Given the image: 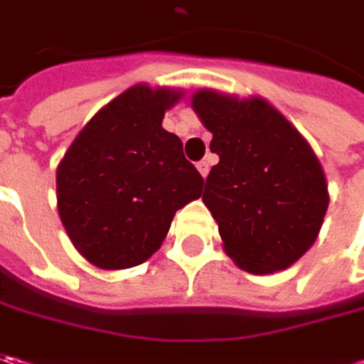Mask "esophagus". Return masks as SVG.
<instances>
[{
    "label": "esophagus",
    "instance_id": "esophagus-1",
    "mask_svg": "<svg viewBox=\"0 0 364 364\" xmlns=\"http://www.w3.org/2000/svg\"><path fill=\"white\" fill-rule=\"evenodd\" d=\"M196 168H198V172H200L204 178H206V176H208V172H210V164H208L206 160L198 161V164H196Z\"/></svg>",
    "mask_w": 364,
    "mask_h": 364
}]
</instances>
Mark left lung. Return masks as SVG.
I'll list each match as a JSON object with an SVG mask.
<instances>
[{
    "mask_svg": "<svg viewBox=\"0 0 364 364\" xmlns=\"http://www.w3.org/2000/svg\"><path fill=\"white\" fill-rule=\"evenodd\" d=\"M192 107L218 154L203 200L225 251L251 273L286 269L314 245L328 186L308 141L263 99L198 91Z\"/></svg>",
    "mask_w": 364,
    "mask_h": 364,
    "instance_id": "8db88e82",
    "label": "left lung"
}]
</instances>
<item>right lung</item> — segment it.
<instances>
[{"mask_svg": "<svg viewBox=\"0 0 364 364\" xmlns=\"http://www.w3.org/2000/svg\"><path fill=\"white\" fill-rule=\"evenodd\" d=\"M180 99L146 85L121 92L92 117L56 172L58 213L82 257L101 269H127L149 259L176 210L203 194L200 172L182 141L161 127Z\"/></svg>", "mask_w": 364, "mask_h": 364, "instance_id": "right-lung-1", "label": "right lung"}]
</instances>
